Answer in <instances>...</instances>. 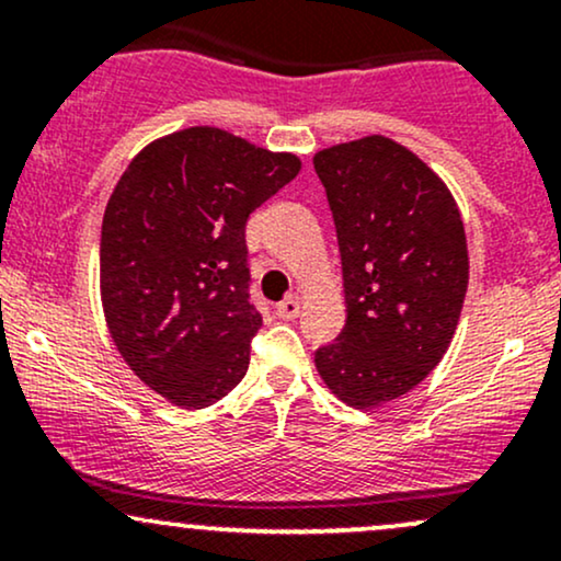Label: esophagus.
<instances>
[{
  "label": "esophagus",
  "mask_w": 561,
  "mask_h": 561,
  "mask_svg": "<svg viewBox=\"0 0 561 561\" xmlns=\"http://www.w3.org/2000/svg\"><path fill=\"white\" fill-rule=\"evenodd\" d=\"M276 313H279V319H295L300 313V300L295 298V295H289V298H285L276 306Z\"/></svg>",
  "instance_id": "obj_1"
}]
</instances>
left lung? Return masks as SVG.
I'll use <instances>...</instances> for the list:
<instances>
[{
	"instance_id": "8db88e82",
	"label": "left lung",
	"mask_w": 561,
	"mask_h": 561,
	"mask_svg": "<svg viewBox=\"0 0 561 561\" xmlns=\"http://www.w3.org/2000/svg\"><path fill=\"white\" fill-rule=\"evenodd\" d=\"M313 169L337 229L347 311L317 369L340 401L375 409L446 356L469 282L465 221L443 179L379 134L327 147Z\"/></svg>"
}]
</instances>
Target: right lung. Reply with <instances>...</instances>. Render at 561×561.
<instances>
[{
	"label": "right lung",
	"instance_id": "right-lung-1",
	"mask_svg": "<svg viewBox=\"0 0 561 561\" xmlns=\"http://www.w3.org/2000/svg\"><path fill=\"white\" fill-rule=\"evenodd\" d=\"M300 171L214 126L145 147L102 218L100 293L121 358L182 409H205L240 385L261 313L250 302L244 224Z\"/></svg>",
	"mask_w": 561,
	"mask_h": 561
}]
</instances>
